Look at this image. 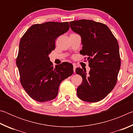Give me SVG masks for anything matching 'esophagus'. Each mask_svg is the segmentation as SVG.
<instances>
[{
	"instance_id": "obj_1",
	"label": "esophagus",
	"mask_w": 133,
	"mask_h": 133,
	"mask_svg": "<svg viewBox=\"0 0 133 133\" xmlns=\"http://www.w3.org/2000/svg\"><path fill=\"white\" fill-rule=\"evenodd\" d=\"M76 66L75 64H73V71H74V73H75L76 72Z\"/></svg>"
}]
</instances>
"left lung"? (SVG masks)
<instances>
[{
  "instance_id": "1",
  "label": "left lung",
  "mask_w": 133,
  "mask_h": 133,
  "mask_svg": "<svg viewBox=\"0 0 133 133\" xmlns=\"http://www.w3.org/2000/svg\"><path fill=\"white\" fill-rule=\"evenodd\" d=\"M74 32L79 35L83 45L80 53L87 56L90 70L80 67L76 73L82 77L77 87L78 97L94 103L104 98L116 85L121 66L117 40L105 24L91 20L69 22Z\"/></svg>"
}]
</instances>
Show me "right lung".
Masks as SVG:
<instances>
[{"instance_id": "right-lung-1", "label": "right lung", "mask_w": 133, "mask_h": 133, "mask_svg": "<svg viewBox=\"0 0 133 133\" xmlns=\"http://www.w3.org/2000/svg\"><path fill=\"white\" fill-rule=\"evenodd\" d=\"M69 28L68 22L35 24L21 38L16 59L21 83L29 96L37 102L55 98L60 83L73 73L72 64L63 62L54 67L49 57L55 50L56 39Z\"/></svg>"}]
</instances>
